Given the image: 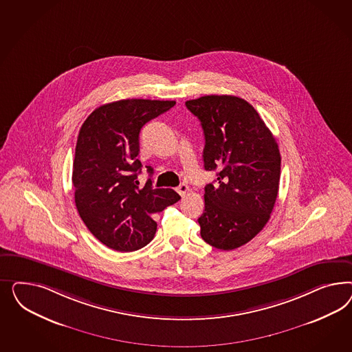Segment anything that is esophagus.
Here are the masks:
<instances>
[{
  "instance_id": "1",
  "label": "esophagus",
  "mask_w": 352,
  "mask_h": 352,
  "mask_svg": "<svg viewBox=\"0 0 352 352\" xmlns=\"http://www.w3.org/2000/svg\"><path fill=\"white\" fill-rule=\"evenodd\" d=\"M188 191H190V188H188L187 184H181L179 187H177V192H178L181 196H184Z\"/></svg>"
}]
</instances>
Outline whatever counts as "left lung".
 <instances>
[{"mask_svg":"<svg viewBox=\"0 0 352 352\" xmlns=\"http://www.w3.org/2000/svg\"><path fill=\"white\" fill-rule=\"evenodd\" d=\"M205 137L204 168L217 171L205 186L201 237L221 250L249 243L266 226L276 203L281 157L276 140L254 107L234 96L186 102Z\"/></svg>","mask_w":352,"mask_h":352,"instance_id":"obj_1","label":"left lung"}]
</instances>
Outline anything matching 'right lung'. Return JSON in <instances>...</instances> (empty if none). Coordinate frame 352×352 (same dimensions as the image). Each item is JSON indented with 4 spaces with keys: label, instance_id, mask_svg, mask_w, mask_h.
<instances>
[{
    "label": "right lung",
    "instance_id": "1",
    "mask_svg": "<svg viewBox=\"0 0 352 352\" xmlns=\"http://www.w3.org/2000/svg\"><path fill=\"white\" fill-rule=\"evenodd\" d=\"M174 100L122 99L98 107L80 129L72 183L77 212L89 231L118 252H134L156 234L153 214L181 200L170 188H139V133ZM149 174L153 173L147 166Z\"/></svg>",
    "mask_w": 352,
    "mask_h": 352
}]
</instances>
